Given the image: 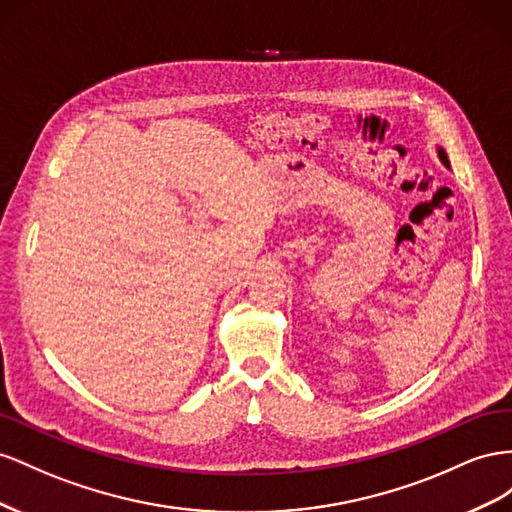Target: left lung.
Returning <instances> with one entry per match:
<instances>
[{
    "label": "left lung",
    "instance_id": "8db88e82",
    "mask_svg": "<svg viewBox=\"0 0 512 512\" xmlns=\"http://www.w3.org/2000/svg\"><path fill=\"white\" fill-rule=\"evenodd\" d=\"M440 158H442V163H444L446 167H450V163H448V156H446V152H444V150H440Z\"/></svg>",
    "mask_w": 512,
    "mask_h": 512
}]
</instances>
